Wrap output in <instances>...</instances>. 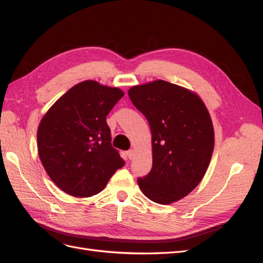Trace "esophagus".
<instances>
[{
    "instance_id": "1",
    "label": "esophagus",
    "mask_w": 263,
    "mask_h": 263,
    "mask_svg": "<svg viewBox=\"0 0 263 263\" xmlns=\"http://www.w3.org/2000/svg\"><path fill=\"white\" fill-rule=\"evenodd\" d=\"M126 155H127V157H128V159H133V157H134V150L133 149L128 150L126 153Z\"/></svg>"
}]
</instances>
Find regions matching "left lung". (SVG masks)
<instances>
[{"instance_id":"left-lung-1","label":"left lung","mask_w":263,"mask_h":263,"mask_svg":"<svg viewBox=\"0 0 263 263\" xmlns=\"http://www.w3.org/2000/svg\"><path fill=\"white\" fill-rule=\"evenodd\" d=\"M129 99L151 130L153 168L138 185L149 200L171 204L198 185L214 150V128L198 95L163 80L133 86Z\"/></svg>"}]
</instances>
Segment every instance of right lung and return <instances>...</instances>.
I'll return each mask as SVG.
<instances>
[{"label": "right lung", "mask_w": 263, "mask_h": 263, "mask_svg": "<svg viewBox=\"0 0 263 263\" xmlns=\"http://www.w3.org/2000/svg\"><path fill=\"white\" fill-rule=\"evenodd\" d=\"M124 97L118 87L87 80L62 95L37 130L38 155L59 189L76 197L100 193L125 161L110 144L106 116Z\"/></svg>", "instance_id": "obj_1"}]
</instances>
